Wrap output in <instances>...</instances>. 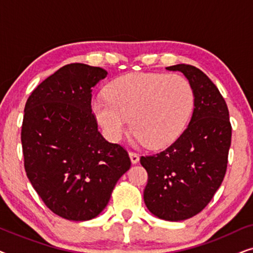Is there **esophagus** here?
Returning a JSON list of instances; mask_svg holds the SVG:
<instances>
[{
	"mask_svg": "<svg viewBox=\"0 0 253 253\" xmlns=\"http://www.w3.org/2000/svg\"><path fill=\"white\" fill-rule=\"evenodd\" d=\"M129 157H130V160H131V162H132L133 165H134V164H137V162L139 161V154L134 153V152H130V153H129Z\"/></svg>",
	"mask_w": 253,
	"mask_h": 253,
	"instance_id": "esophagus-1",
	"label": "esophagus"
}]
</instances>
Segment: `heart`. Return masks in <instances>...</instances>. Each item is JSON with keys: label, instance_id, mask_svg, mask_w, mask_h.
<instances>
[{"label": "heart", "instance_id": "b5f03b06", "mask_svg": "<svg viewBox=\"0 0 253 253\" xmlns=\"http://www.w3.org/2000/svg\"><path fill=\"white\" fill-rule=\"evenodd\" d=\"M195 92L181 75L132 72L114 79L106 95L92 100L96 122L112 141L126 131L129 119L134 139L151 148L168 146L188 126Z\"/></svg>", "mask_w": 253, "mask_h": 253}]
</instances>
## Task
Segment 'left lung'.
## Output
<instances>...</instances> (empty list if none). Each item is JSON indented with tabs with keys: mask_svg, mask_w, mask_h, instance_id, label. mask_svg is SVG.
I'll use <instances>...</instances> for the list:
<instances>
[{
	"mask_svg": "<svg viewBox=\"0 0 253 253\" xmlns=\"http://www.w3.org/2000/svg\"><path fill=\"white\" fill-rule=\"evenodd\" d=\"M185 76L195 92V108L183 133L165 151L140 158L148 174L144 202L155 216L182 221L205 209L227 170L231 126L227 103L198 68H166Z\"/></svg>",
	"mask_w": 253,
	"mask_h": 253,
	"instance_id": "1",
	"label": "left lung"
}]
</instances>
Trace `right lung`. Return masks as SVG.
Returning a JSON list of instances; mask_svg holds the SVG:
<instances>
[{
    "label": "right lung",
    "mask_w": 253,
    "mask_h": 253,
    "mask_svg": "<svg viewBox=\"0 0 253 253\" xmlns=\"http://www.w3.org/2000/svg\"><path fill=\"white\" fill-rule=\"evenodd\" d=\"M107 75L87 64L64 65L31 93L24 109L26 175L48 209L63 219L98 216L130 169L127 152L102 137L91 109L93 88Z\"/></svg>",
    "instance_id": "add662e5"
}]
</instances>
